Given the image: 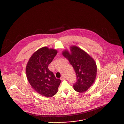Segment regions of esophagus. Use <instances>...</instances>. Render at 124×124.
Here are the masks:
<instances>
[{
    "label": "esophagus",
    "mask_w": 124,
    "mask_h": 124,
    "mask_svg": "<svg viewBox=\"0 0 124 124\" xmlns=\"http://www.w3.org/2000/svg\"><path fill=\"white\" fill-rule=\"evenodd\" d=\"M65 79V76H62V77L61 78V79L62 80H64V79Z\"/></svg>",
    "instance_id": "1"
}]
</instances>
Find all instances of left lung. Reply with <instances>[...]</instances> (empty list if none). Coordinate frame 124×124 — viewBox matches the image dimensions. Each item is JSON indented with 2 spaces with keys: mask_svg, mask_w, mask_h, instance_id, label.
Wrapping results in <instances>:
<instances>
[{
  "mask_svg": "<svg viewBox=\"0 0 124 124\" xmlns=\"http://www.w3.org/2000/svg\"><path fill=\"white\" fill-rule=\"evenodd\" d=\"M62 55L73 66L77 76V82L73 85L79 93L86 92L95 81L97 67L93 58L77 46H70V50L65 49Z\"/></svg>",
  "mask_w": 124,
  "mask_h": 124,
  "instance_id": "obj_1",
  "label": "left lung"
}]
</instances>
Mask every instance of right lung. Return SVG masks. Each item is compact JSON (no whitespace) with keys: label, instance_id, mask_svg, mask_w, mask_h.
<instances>
[{"label":"right lung","instance_id":"obj_1","mask_svg":"<svg viewBox=\"0 0 124 124\" xmlns=\"http://www.w3.org/2000/svg\"><path fill=\"white\" fill-rule=\"evenodd\" d=\"M57 53L55 49L47 47L39 48L32 54L26 67V77L32 88L47 98L55 95L61 82L48 68Z\"/></svg>","mask_w":124,"mask_h":124}]
</instances>
